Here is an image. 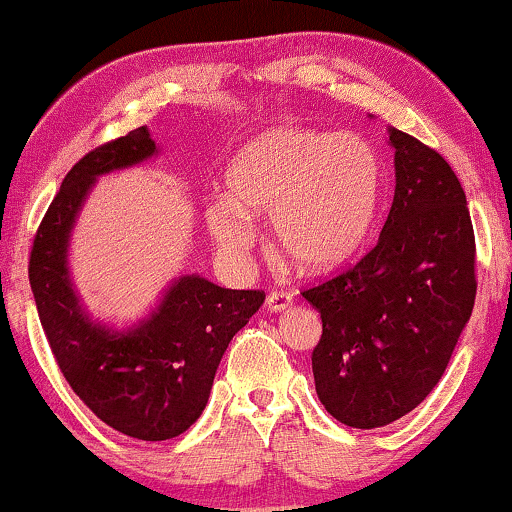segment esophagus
Instances as JSON below:
<instances>
[{"label":"esophagus","instance_id":"1","mask_svg":"<svg viewBox=\"0 0 512 512\" xmlns=\"http://www.w3.org/2000/svg\"><path fill=\"white\" fill-rule=\"evenodd\" d=\"M291 305H293L291 293H284V291H272L268 293V298H265V307H268L270 312H284L289 310Z\"/></svg>","mask_w":512,"mask_h":512}]
</instances>
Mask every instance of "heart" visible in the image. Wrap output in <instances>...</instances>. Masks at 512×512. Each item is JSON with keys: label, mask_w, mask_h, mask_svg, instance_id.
I'll return each mask as SVG.
<instances>
[{"label": "heart", "mask_w": 512, "mask_h": 512, "mask_svg": "<svg viewBox=\"0 0 512 512\" xmlns=\"http://www.w3.org/2000/svg\"><path fill=\"white\" fill-rule=\"evenodd\" d=\"M223 184L226 198L205 212L223 254H247L256 237L251 219L270 216L277 254L314 275L338 268L366 240L382 170L373 146L349 132L275 128L230 160Z\"/></svg>", "instance_id": "1"}]
</instances>
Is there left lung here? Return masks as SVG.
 <instances>
[{"label":"left lung","mask_w":512,"mask_h":512,"mask_svg":"<svg viewBox=\"0 0 512 512\" xmlns=\"http://www.w3.org/2000/svg\"><path fill=\"white\" fill-rule=\"evenodd\" d=\"M396 191L380 240L354 268L303 291L321 314L312 352L324 408L354 429L415 410L443 377L475 303L466 193L438 151L387 128Z\"/></svg>","instance_id":"obj_1"}]
</instances>
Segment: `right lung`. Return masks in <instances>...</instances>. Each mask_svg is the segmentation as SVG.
Instances as JSON below:
<instances>
[{
	"label": "right lung",
	"instance_id": "1",
	"mask_svg": "<svg viewBox=\"0 0 512 512\" xmlns=\"http://www.w3.org/2000/svg\"><path fill=\"white\" fill-rule=\"evenodd\" d=\"M156 153L146 125L86 153L62 179L30 256L34 303L69 387L104 424L139 440H167L195 424L228 342L265 300L263 291L181 275L137 324L116 328L90 317L69 275L76 219L97 177Z\"/></svg>",
	"mask_w": 512,
	"mask_h": 512
}]
</instances>
